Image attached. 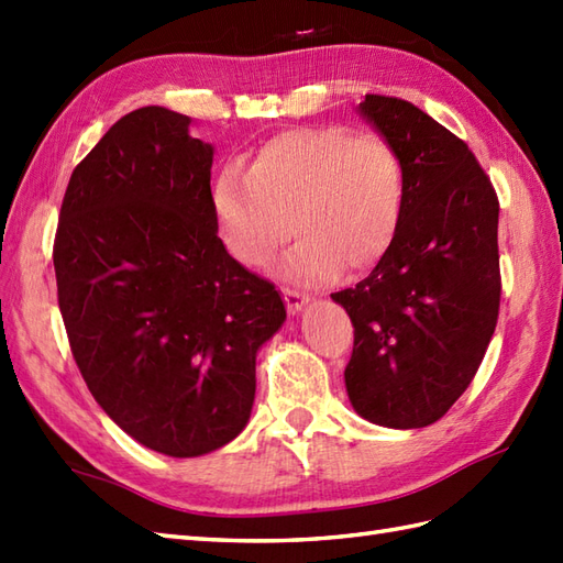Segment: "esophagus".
Listing matches in <instances>:
<instances>
[{
	"instance_id": "esophagus-1",
	"label": "esophagus",
	"mask_w": 563,
	"mask_h": 563,
	"mask_svg": "<svg viewBox=\"0 0 563 563\" xmlns=\"http://www.w3.org/2000/svg\"><path fill=\"white\" fill-rule=\"evenodd\" d=\"M280 292H283L285 307H288V312H290V314L302 312V307L307 305V295L297 292V290H290V288H280Z\"/></svg>"
}]
</instances>
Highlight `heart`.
Here are the masks:
<instances>
[{
	"instance_id": "obj_1",
	"label": "heart",
	"mask_w": 563,
	"mask_h": 563,
	"mask_svg": "<svg viewBox=\"0 0 563 563\" xmlns=\"http://www.w3.org/2000/svg\"><path fill=\"white\" fill-rule=\"evenodd\" d=\"M406 200L404 164L385 137L343 125L290 128L261 142L249 169L227 166L212 188L224 242L246 266L283 261L292 280L363 273L385 258Z\"/></svg>"
}]
</instances>
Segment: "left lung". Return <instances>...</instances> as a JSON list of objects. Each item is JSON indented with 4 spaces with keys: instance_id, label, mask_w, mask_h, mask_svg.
<instances>
[{
    "instance_id": "1",
    "label": "left lung",
    "mask_w": 563,
    "mask_h": 563,
    "mask_svg": "<svg viewBox=\"0 0 563 563\" xmlns=\"http://www.w3.org/2000/svg\"><path fill=\"white\" fill-rule=\"evenodd\" d=\"M357 111L397 150L406 200L373 273L333 292L353 321L345 389L385 428L448 413L479 369L498 321V198L472 150L413 103L367 93Z\"/></svg>"
}]
</instances>
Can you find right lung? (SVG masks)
<instances>
[{
    "mask_svg": "<svg viewBox=\"0 0 563 563\" xmlns=\"http://www.w3.org/2000/svg\"><path fill=\"white\" fill-rule=\"evenodd\" d=\"M162 106L123 115L65 190L53 246L69 349L130 438L198 457L242 433L256 353L285 321L275 285L218 236L212 145Z\"/></svg>",
    "mask_w": 563,
    "mask_h": 563,
    "instance_id": "obj_1",
    "label": "right lung"
}]
</instances>
